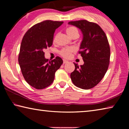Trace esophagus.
<instances>
[{
  "mask_svg": "<svg viewBox=\"0 0 129 129\" xmlns=\"http://www.w3.org/2000/svg\"><path fill=\"white\" fill-rule=\"evenodd\" d=\"M68 62V61H67L65 59H63V64H66V63H67Z\"/></svg>",
  "mask_w": 129,
  "mask_h": 129,
  "instance_id": "esophagus-1",
  "label": "esophagus"
}]
</instances>
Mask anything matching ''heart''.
Listing matches in <instances>:
<instances>
[{"label":"heart","instance_id":"1","mask_svg":"<svg viewBox=\"0 0 129 129\" xmlns=\"http://www.w3.org/2000/svg\"><path fill=\"white\" fill-rule=\"evenodd\" d=\"M67 33L68 35L72 38L76 34H78V31L77 28L74 26H71L67 28L66 30ZM56 40V37L54 38V40ZM75 51V48L74 47H68L64 48L60 51V54L65 58H69L71 57V54Z\"/></svg>","mask_w":129,"mask_h":129}]
</instances>
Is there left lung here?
Returning <instances> with one entry per match:
<instances>
[{"mask_svg": "<svg viewBox=\"0 0 129 129\" xmlns=\"http://www.w3.org/2000/svg\"><path fill=\"white\" fill-rule=\"evenodd\" d=\"M68 24L79 28L83 35L79 53L84 64L79 67L74 63L75 69L71 74V80L78 88L91 89L101 81L108 69L110 49L108 38L96 23L82 20Z\"/></svg>", "mask_w": 129, "mask_h": 129, "instance_id": "obj_1", "label": "left lung"}]
</instances>
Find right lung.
<instances>
[{"instance_id":"right-lung-1","label":"right lung","mask_w":129,"mask_h":129,"mask_svg":"<svg viewBox=\"0 0 129 129\" xmlns=\"http://www.w3.org/2000/svg\"><path fill=\"white\" fill-rule=\"evenodd\" d=\"M63 21L45 20L28 29L21 41L19 64L28 84L37 89L47 88L53 82L56 71L63 61L60 57L49 61L44 50L52 46L55 30Z\"/></svg>"}]
</instances>
